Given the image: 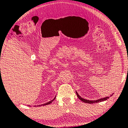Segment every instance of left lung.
<instances>
[{
	"mask_svg": "<svg viewBox=\"0 0 128 128\" xmlns=\"http://www.w3.org/2000/svg\"><path fill=\"white\" fill-rule=\"evenodd\" d=\"M76 95L77 96H78V98H80V99L82 101V102H85V103H89V104H92V103H96V102H103V101H105L106 100H107L108 98H109V97H106V98H100V99H98V100H86V99H84V98H82L80 97V95L78 94V93H77V92L76 91ZM112 95H111V96H112Z\"/></svg>",
	"mask_w": 128,
	"mask_h": 128,
	"instance_id": "left-lung-1",
	"label": "left lung"
}]
</instances>
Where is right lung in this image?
<instances>
[{"mask_svg":"<svg viewBox=\"0 0 128 128\" xmlns=\"http://www.w3.org/2000/svg\"><path fill=\"white\" fill-rule=\"evenodd\" d=\"M56 98V96H55V97H54V98L53 100H52L51 101H50V102H46V103H44V104H41V105H39V106H46V105H48V104H50V103H52V102H53L55 98Z\"/></svg>","mask_w":128,"mask_h":128,"instance_id":"1","label":"right lung"}]
</instances>
